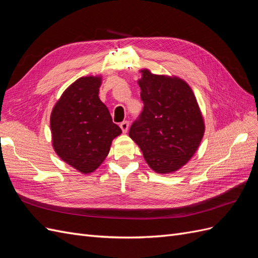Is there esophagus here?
<instances>
[{"instance_id": "esophagus-1", "label": "esophagus", "mask_w": 258, "mask_h": 258, "mask_svg": "<svg viewBox=\"0 0 258 258\" xmlns=\"http://www.w3.org/2000/svg\"><path fill=\"white\" fill-rule=\"evenodd\" d=\"M119 127L121 128V130H122V132H123V134H127V132H128V129H129V121H127V120H124V121L120 122V124H119Z\"/></svg>"}]
</instances>
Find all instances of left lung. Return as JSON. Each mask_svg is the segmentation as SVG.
I'll return each mask as SVG.
<instances>
[{"label":"left lung","mask_w":258,"mask_h":258,"mask_svg":"<svg viewBox=\"0 0 258 258\" xmlns=\"http://www.w3.org/2000/svg\"><path fill=\"white\" fill-rule=\"evenodd\" d=\"M141 72L138 84L144 106L129 137L155 172H174L196 153L205 134L204 118L186 82L146 69Z\"/></svg>","instance_id":"1"}]
</instances>
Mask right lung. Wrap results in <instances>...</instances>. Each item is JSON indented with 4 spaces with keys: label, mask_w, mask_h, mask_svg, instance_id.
Returning <instances> with one entry per match:
<instances>
[{
    "label": "right lung",
    "mask_w": 258,
    "mask_h": 258,
    "mask_svg": "<svg viewBox=\"0 0 258 258\" xmlns=\"http://www.w3.org/2000/svg\"><path fill=\"white\" fill-rule=\"evenodd\" d=\"M100 76L75 81L62 93L50 116L52 146L59 157L82 173L95 171L121 129L99 99Z\"/></svg>",
    "instance_id": "add662e5"
}]
</instances>
